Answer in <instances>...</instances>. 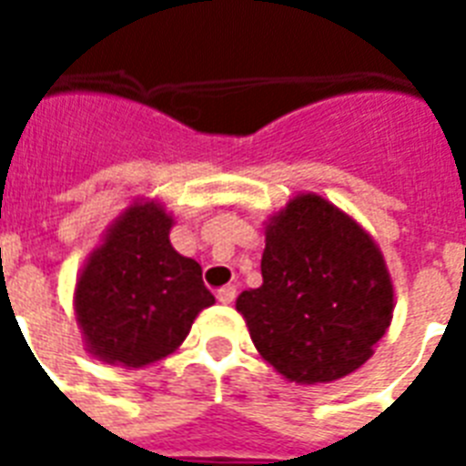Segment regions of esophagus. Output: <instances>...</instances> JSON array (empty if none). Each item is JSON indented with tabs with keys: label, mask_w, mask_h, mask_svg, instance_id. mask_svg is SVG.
<instances>
[{
	"label": "esophagus",
	"mask_w": 466,
	"mask_h": 466,
	"mask_svg": "<svg viewBox=\"0 0 466 466\" xmlns=\"http://www.w3.org/2000/svg\"><path fill=\"white\" fill-rule=\"evenodd\" d=\"M234 298H237V285H225L218 290V299L222 305H232Z\"/></svg>",
	"instance_id": "obj_1"
}]
</instances>
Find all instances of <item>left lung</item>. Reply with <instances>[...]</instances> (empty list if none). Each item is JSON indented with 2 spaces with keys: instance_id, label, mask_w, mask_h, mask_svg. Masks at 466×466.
<instances>
[{
  "instance_id": "obj_1",
  "label": "left lung",
  "mask_w": 466,
  "mask_h": 466,
  "mask_svg": "<svg viewBox=\"0 0 466 466\" xmlns=\"http://www.w3.org/2000/svg\"><path fill=\"white\" fill-rule=\"evenodd\" d=\"M263 285L237 298L256 350L295 384L350 375L394 314V285L375 239L348 212L299 193L266 222Z\"/></svg>"
}]
</instances>
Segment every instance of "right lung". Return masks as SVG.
Segmentation results:
<instances>
[{
	"mask_svg": "<svg viewBox=\"0 0 466 466\" xmlns=\"http://www.w3.org/2000/svg\"><path fill=\"white\" fill-rule=\"evenodd\" d=\"M174 218L159 200H135L89 254L75 288L84 346L96 360L145 368L181 346L215 305L200 263L171 247Z\"/></svg>",
	"mask_w": 466,
	"mask_h": 466,
	"instance_id": "right-lung-1",
	"label": "right lung"
}]
</instances>
